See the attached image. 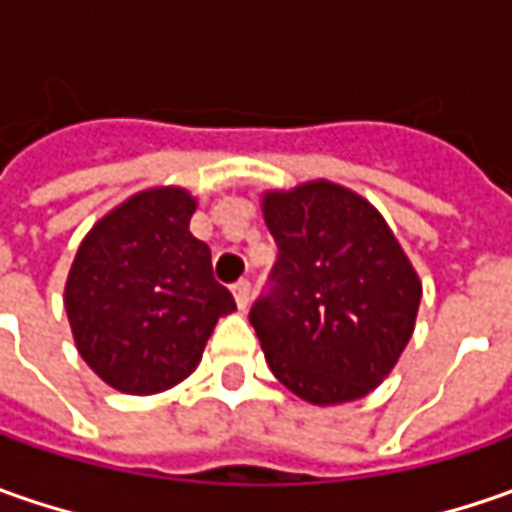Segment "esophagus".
<instances>
[{
	"instance_id": "1",
	"label": "esophagus",
	"mask_w": 512,
	"mask_h": 512,
	"mask_svg": "<svg viewBox=\"0 0 512 512\" xmlns=\"http://www.w3.org/2000/svg\"><path fill=\"white\" fill-rule=\"evenodd\" d=\"M233 299H236V307H239V310H247V305H250V282H247V279L233 285Z\"/></svg>"
}]
</instances>
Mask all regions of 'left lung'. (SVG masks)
<instances>
[{"mask_svg":"<svg viewBox=\"0 0 512 512\" xmlns=\"http://www.w3.org/2000/svg\"><path fill=\"white\" fill-rule=\"evenodd\" d=\"M279 245L273 293L250 310L273 376L310 404L356 402L413 336L422 279L384 216L350 187L313 179L265 190Z\"/></svg>","mask_w":512,"mask_h":512,"instance_id":"obj_1","label":"left lung"}]
</instances>
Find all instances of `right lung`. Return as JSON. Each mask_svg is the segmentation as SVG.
Returning <instances> with one entry per match:
<instances>
[{
    "label": "right lung",
    "mask_w": 512,
    "mask_h": 512,
    "mask_svg": "<svg viewBox=\"0 0 512 512\" xmlns=\"http://www.w3.org/2000/svg\"><path fill=\"white\" fill-rule=\"evenodd\" d=\"M196 196L139 190L108 210L73 256L65 310L79 356L119 393H165L196 370L216 322L236 310L190 233Z\"/></svg>",
    "instance_id": "obj_1"
}]
</instances>
